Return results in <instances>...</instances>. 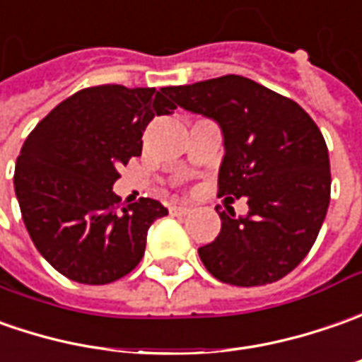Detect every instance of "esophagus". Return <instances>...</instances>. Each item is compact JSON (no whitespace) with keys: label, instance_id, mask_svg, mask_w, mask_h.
Segmentation results:
<instances>
[{"label":"esophagus","instance_id":"1","mask_svg":"<svg viewBox=\"0 0 362 362\" xmlns=\"http://www.w3.org/2000/svg\"><path fill=\"white\" fill-rule=\"evenodd\" d=\"M192 212V208L186 204H174L170 208V214H176V216H184V214H190Z\"/></svg>","mask_w":362,"mask_h":362}]
</instances>
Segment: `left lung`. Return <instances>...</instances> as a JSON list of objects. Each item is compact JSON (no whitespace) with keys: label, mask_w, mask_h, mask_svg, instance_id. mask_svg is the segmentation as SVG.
<instances>
[{"label":"left lung","mask_w":362,"mask_h":362,"mask_svg":"<svg viewBox=\"0 0 362 362\" xmlns=\"http://www.w3.org/2000/svg\"><path fill=\"white\" fill-rule=\"evenodd\" d=\"M164 94L218 124V194L248 202L244 216L216 208L222 228L198 248L202 264L234 286L281 281L308 255L329 210V150L318 126L296 102L234 74Z\"/></svg>","instance_id":"8db88e82"}]
</instances>
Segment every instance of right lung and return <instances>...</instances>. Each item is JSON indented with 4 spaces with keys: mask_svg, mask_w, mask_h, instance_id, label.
Returning a JSON list of instances; mask_svg holds the SVG:
<instances>
[{
    "mask_svg": "<svg viewBox=\"0 0 362 362\" xmlns=\"http://www.w3.org/2000/svg\"><path fill=\"white\" fill-rule=\"evenodd\" d=\"M176 110L164 90L95 86L69 95L21 146L16 196L40 255L81 284H107L138 267L152 222L168 210L152 198L119 206V166L142 154L154 116Z\"/></svg>",
    "mask_w": 362,
    "mask_h": 362,
    "instance_id": "obj_1",
    "label": "right lung"
}]
</instances>
